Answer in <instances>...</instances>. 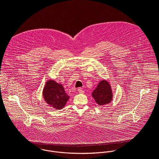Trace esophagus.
Wrapping results in <instances>:
<instances>
[{
	"label": "esophagus",
	"instance_id": "34e87169",
	"mask_svg": "<svg viewBox=\"0 0 159 159\" xmlns=\"http://www.w3.org/2000/svg\"><path fill=\"white\" fill-rule=\"evenodd\" d=\"M78 92L80 93H84V90L82 89V88H79L78 89Z\"/></svg>",
	"mask_w": 159,
	"mask_h": 159
}]
</instances>
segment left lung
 <instances>
[{
  "label": "left lung",
  "instance_id": "8db88e82",
  "mask_svg": "<svg viewBox=\"0 0 159 159\" xmlns=\"http://www.w3.org/2000/svg\"><path fill=\"white\" fill-rule=\"evenodd\" d=\"M92 97L99 105L108 104L112 100V91L109 83L102 80L92 92Z\"/></svg>",
  "mask_w": 159,
  "mask_h": 159
}]
</instances>
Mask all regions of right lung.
I'll return each instance as SVG.
<instances>
[{"mask_svg": "<svg viewBox=\"0 0 159 159\" xmlns=\"http://www.w3.org/2000/svg\"><path fill=\"white\" fill-rule=\"evenodd\" d=\"M43 95L46 102L57 110L62 109L69 98L63 86L52 80L46 82Z\"/></svg>", "mask_w": 159, "mask_h": 159, "instance_id": "1", "label": "right lung"}]
</instances>
